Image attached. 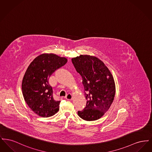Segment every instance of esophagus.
I'll list each match as a JSON object with an SVG mask.
<instances>
[{
	"instance_id": "esophagus-1",
	"label": "esophagus",
	"mask_w": 152,
	"mask_h": 152,
	"mask_svg": "<svg viewBox=\"0 0 152 152\" xmlns=\"http://www.w3.org/2000/svg\"><path fill=\"white\" fill-rule=\"evenodd\" d=\"M65 98L68 100H71L72 99V96L71 94H68L65 96Z\"/></svg>"
}]
</instances>
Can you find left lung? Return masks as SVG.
<instances>
[{"label":"left lung","instance_id":"obj_1","mask_svg":"<svg viewBox=\"0 0 152 152\" xmlns=\"http://www.w3.org/2000/svg\"><path fill=\"white\" fill-rule=\"evenodd\" d=\"M76 71L82 77L86 106L78 111V115L86 121L99 119L108 111L116 92L113 76L100 59L89 55H80L72 58Z\"/></svg>","mask_w":152,"mask_h":152}]
</instances>
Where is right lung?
I'll return each instance as SVG.
<instances>
[{"instance_id":"right-lung-1","label":"right lung","mask_w":152,"mask_h":152,"mask_svg":"<svg viewBox=\"0 0 152 152\" xmlns=\"http://www.w3.org/2000/svg\"><path fill=\"white\" fill-rule=\"evenodd\" d=\"M66 62V58L44 53L36 57L28 66L22 81V92L25 101L36 115L51 117L59 110L60 101L54 100L48 79Z\"/></svg>"}]
</instances>
